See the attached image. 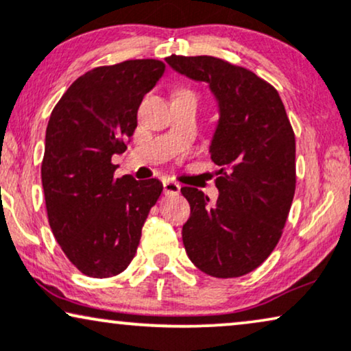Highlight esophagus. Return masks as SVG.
Returning a JSON list of instances; mask_svg holds the SVG:
<instances>
[{
	"instance_id": "1",
	"label": "esophagus",
	"mask_w": 351,
	"mask_h": 351,
	"mask_svg": "<svg viewBox=\"0 0 351 351\" xmlns=\"http://www.w3.org/2000/svg\"><path fill=\"white\" fill-rule=\"evenodd\" d=\"M162 190H165L166 195H179L180 193V185L177 184V182L165 180V182H162Z\"/></svg>"
}]
</instances>
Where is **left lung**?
Returning <instances> with one entry per match:
<instances>
[{
	"label": "left lung",
	"instance_id": "8db88e82",
	"mask_svg": "<svg viewBox=\"0 0 351 351\" xmlns=\"http://www.w3.org/2000/svg\"><path fill=\"white\" fill-rule=\"evenodd\" d=\"M186 78L209 84L219 107L209 153L217 165L215 204L180 189L190 204L186 256L215 278L256 270L280 241L295 191V137L278 90L251 70L210 56H171Z\"/></svg>",
	"mask_w": 351,
	"mask_h": 351
}]
</instances>
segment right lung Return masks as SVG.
I'll list each match as a JSON object with an SVG mask.
<instances>
[{"label": "right lung", "instance_id": "obj_1", "mask_svg": "<svg viewBox=\"0 0 351 351\" xmlns=\"http://www.w3.org/2000/svg\"><path fill=\"white\" fill-rule=\"evenodd\" d=\"M161 60L97 66L80 76L52 110L41 180L52 233L84 275L110 278L136 256L142 227L160 198L158 179H114L143 95L165 73Z\"/></svg>", "mask_w": 351, "mask_h": 351}]
</instances>
